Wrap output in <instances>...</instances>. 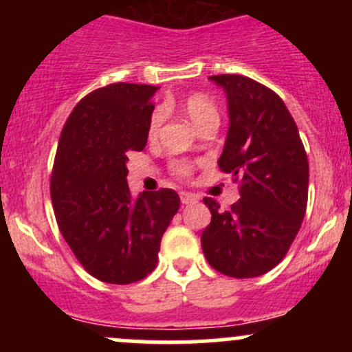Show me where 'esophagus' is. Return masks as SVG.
I'll return each instance as SVG.
<instances>
[{"instance_id": "34e87169", "label": "esophagus", "mask_w": 352, "mask_h": 352, "mask_svg": "<svg viewBox=\"0 0 352 352\" xmlns=\"http://www.w3.org/2000/svg\"><path fill=\"white\" fill-rule=\"evenodd\" d=\"M196 196L190 192H180V202L182 204H190V202H196Z\"/></svg>"}]
</instances>
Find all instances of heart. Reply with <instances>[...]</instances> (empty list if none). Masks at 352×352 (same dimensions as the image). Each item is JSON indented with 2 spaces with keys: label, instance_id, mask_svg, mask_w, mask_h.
Returning <instances> with one entry per match:
<instances>
[{
  "label": "heart",
  "instance_id": "1",
  "mask_svg": "<svg viewBox=\"0 0 352 352\" xmlns=\"http://www.w3.org/2000/svg\"><path fill=\"white\" fill-rule=\"evenodd\" d=\"M180 109H182V112L186 113V117L192 122V126L196 127V129H201V127H204L206 124L219 122L218 109H216V105L212 104L206 95H201V94L190 95V97H187L186 100L180 104ZM163 119H165V112H163V109H156L155 112L151 113L150 122H148V136L155 138L156 134H158ZM172 172L179 177L189 175L190 172L189 163L184 162V160H175V162H172Z\"/></svg>",
  "mask_w": 352,
  "mask_h": 352
}]
</instances>
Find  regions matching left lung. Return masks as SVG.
I'll return each mask as SVG.
<instances>
[{
	"label": "left lung",
	"instance_id": "1",
	"mask_svg": "<svg viewBox=\"0 0 352 352\" xmlns=\"http://www.w3.org/2000/svg\"><path fill=\"white\" fill-rule=\"evenodd\" d=\"M226 94L230 127L218 165L242 179L228 211L204 197L211 223L201 245L209 265L232 278H257L283 261L308 199V160L285 102L242 74L209 76Z\"/></svg>",
	"mask_w": 352,
	"mask_h": 352
}]
</instances>
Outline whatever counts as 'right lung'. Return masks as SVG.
Instances as JSON below:
<instances>
[{"label": "right lung", "mask_w": 352, "mask_h": 352, "mask_svg": "<svg viewBox=\"0 0 352 352\" xmlns=\"http://www.w3.org/2000/svg\"><path fill=\"white\" fill-rule=\"evenodd\" d=\"M158 87L112 83L78 102L63 127L51 179L58 226L80 264L110 285L146 278L180 208L175 190L127 186V155L144 150Z\"/></svg>", "instance_id": "1"}]
</instances>
